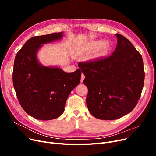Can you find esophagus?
<instances>
[{
    "instance_id": "34e87169",
    "label": "esophagus",
    "mask_w": 156,
    "mask_h": 156,
    "mask_svg": "<svg viewBox=\"0 0 156 156\" xmlns=\"http://www.w3.org/2000/svg\"><path fill=\"white\" fill-rule=\"evenodd\" d=\"M84 78H85V76H84V74H83V73H82V75H81V82H83V80L84 79Z\"/></svg>"
}]
</instances>
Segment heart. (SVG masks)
Segmentation results:
<instances>
[{"instance_id": "b5f03b06", "label": "heart", "mask_w": 156, "mask_h": 156, "mask_svg": "<svg viewBox=\"0 0 156 156\" xmlns=\"http://www.w3.org/2000/svg\"><path fill=\"white\" fill-rule=\"evenodd\" d=\"M111 48V44L108 41L96 40L89 41L87 44L85 49L88 51H95L94 54V58H100L105 56L109 52Z\"/></svg>"}]
</instances>
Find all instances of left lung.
<instances>
[{
	"instance_id": "left-lung-1",
	"label": "left lung",
	"mask_w": 156,
	"mask_h": 156,
	"mask_svg": "<svg viewBox=\"0 0 156 156\" xmlns=\"http://www.w3.org/2000/svg\"><path fill=\"white\" fill-rule=\"evenodd\" d=\"M115 36L116 47L109 56L78 64L85 76L88 109L101 120H116L129 113L144 86L142 56L126 37Z\"/></svg>"
}]
</instances>
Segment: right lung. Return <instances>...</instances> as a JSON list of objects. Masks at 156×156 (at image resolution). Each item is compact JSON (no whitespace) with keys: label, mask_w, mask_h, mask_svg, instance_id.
<instances>
[{"label":"right lung","mask_w":156,"mask_h":156,"mask_svg":"<svg viewBox=\"0 0 156 156\" xmlns=\"http://www.w3.org/2000/svg\"><path fill=\"white\" fill-rule=\"evenodd\" d=\"M63 37L62 32L32 37L14 60L13 84L18 100L28 115L40 120L55 119L62 115L69 94L81 80L79 69L65 72L57 66H45L37 58L44 44Z\"/></svg>","instance_id":"obj_1"}]
</instances>
